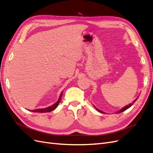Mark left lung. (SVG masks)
Listing matches in <instances>:
<instances>
[{"label": "left lung", "mask_w": 153, "mask_h": 153, "mask_svg": "<svg viewBox=\"0 0 153 153\" xmlns=\"http://www.w3.org/2000/svg\"><path fill=\"white\" fill-rule=\"evenodd\" d=\"M137 100V99H136L135 100H134V101H133V102L132 103H130V104H129V105H127V106H124V108H122L121 110H119V112H117V113H121V112H124V111H125V110H127L128 108H129V107H131V105H133V103L135 102V101H136ZM96 110H98V111H99V112H101V113H103V112H102V111H101V110H98V108H96Z\"/></svg>", "instance_id": "8db88e82"}]
</instances>
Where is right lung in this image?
Returning a JSON list of instances; mask_svg holds the SVG:
<instances>
[{"mask_svg":"<svg viewBox=\"0 0 153 153\" xmlns=\"http://www.w3.org/2000/svg\"><path fill=\"white\" fill-rule=\"evenodd\" d=\"M62 94V93H61V94L60 95V97H59V98L58 101H57V102L55 103V104H53V105L50 106H48V107L45 108H39V109H36V110H30V111H32V112H41V113H45V112H51V111H52V110H53L54 109H55V108H57V106L59 104L60 101H61Z\"/></svg>","mask_w":153,"mask_h":153,"instance_id":"1","label":"right lung"}]
</instances>
